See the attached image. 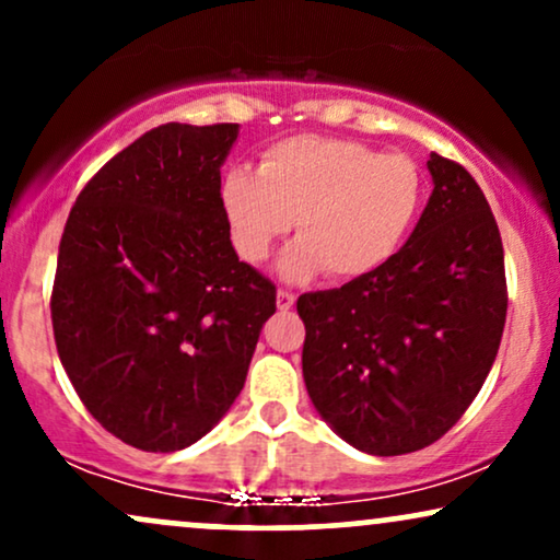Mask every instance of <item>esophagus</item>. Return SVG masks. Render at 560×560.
Here are the masks:
<instances>
[{
  "instance_id": "obj_1",
  "label": "esophagus",
  "mask_w": 560,
  "mask_h": 560,
  "mask_svg": "<svg viewBox=\"0 0 560 560\" xmlns=\"http://www.w3.org/2000/svg\"><path fill=\"white\" fill-rule=\"evenodd\" d=\"M276 305H279V311H292L294 294L287 292V289H279V292H276Z\"/></svg>"
}]
</instances>
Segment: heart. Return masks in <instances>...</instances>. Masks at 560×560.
Listing matches in <instances>:
<instances>
[{
  "label": "heart",
  "mask_w": 560,
  "mask_h": 560,
  "mask_svg": "<svg viewBox=\"0 0 560 560\" xmlns=\"http://www.w3.org/2000/svg\"><path fill=\"white\" fill-rule=\"evenodd\" d=\"M421 195V171L410 158L313 133L276 141L260 155L258 173L231 168L221 184L242 260L260 262L294 221L300 236L276 266L289 281L320 268L339 281L374 273L400 249Z\"/></svg>",
  "instance_id": "b5f03b06"
}]
</instances>
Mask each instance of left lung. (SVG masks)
<instances>
[{"mask_svg": "<svg viewBox=\"0 0 560 560\" xmlns=\"http://www.w3.org/2000/svg\"><path fill=\"white\" fill-rule=\"evenodd\" d=\"M432 197L374 273L300 294L302 376L329 427L371 455L440 440L466 413L503 337L498 223L464 165L432 152Z\"/></svg>", "mask_w": 560, "mask_h": 560, "instance_id": "left-lung-1", "label": "left lung"}]
</instances>
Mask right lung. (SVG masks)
I'll use <instances>...</instances> for the list:
<instances>
[{
    "instance_id": "right-lung-1",
    "label": "right lung",
    "mask_w": 560,
    "mask_h": 560,
    "mask_svg": "<svg viewBox=\"0 0 560 560\" xmlns=\"http://www.w3.org/2000/svg\"><path fill=\"white\" fill-rule=\"evenodd\" d=\"M240 126L165 124L81 189L57 255L62 369L107 432L189 447L244 387L276 287L231 247L221 165Z\"/></svg>"
}]
</instances>
